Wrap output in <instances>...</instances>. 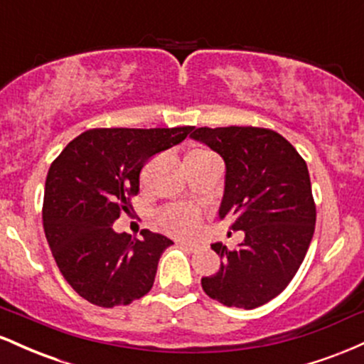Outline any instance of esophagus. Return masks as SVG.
<instances>
[{
  "instance_id": "esophagus-1",
  "label": "esophagus",
  "mask_w": 364,
  "mask_h": 364,
  "mask_svg": "<svg viewBox=\"0 0 364 364\" xmlns=\"http://www.w3.org/2000/svg\"><path fill=\"white\" fill-rule=\"evenodd\" d=\"M178 245H179V246H183V248L190 250V252H196V250L200 248V245H198V243H190V241H183V240H179V241H178Z\"/></svg>"
}]
</instances>
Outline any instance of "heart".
I'll list each match as a JSON object with an SVG mask.
<instances>
[{
    "instance_id": "heart-1",
    "label": "heart",
    "mask_w": 364,
    "mask_h": 364,
    "mask_svg": "<svg viewBox=\"0 0 364 364\" xmlns=\"http://www.w3.org/2000/svg\"><path fill=\"white\" fill-rule=\"evenodd\" d=\"M159 224L174 236L195 235L202 224V214L195 205H171L159 214Z\"/></svg>"
}]
</instances>
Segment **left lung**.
<instances>
[{"label":"left lung","instance_id":"1","mask_svg":"<svg viewBox=\"0 0 364 364\" xmlns=\"http://www.w3.org/2000/svg\"><path fill=\"white\" fill-rule=\"evenodd\" d=\"M191 139L224 159L219 219L245 232L236 250L212 245L220 269L203 277L202 287L225 306L253 310L286 289L311 243L316 207L306 162L274 129L203 127Z\"/></svg>","mask_w":364,"mask_h":364}]
</instances>
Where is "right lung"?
Instances as JSON below:
<instances>
[{
    "label": "right lung",
    "instance_id": "right-lung-1",
    "mask_svg": "<svg viewBox=\"0 0 364 364\" xmlns=\"http://www.w3.org/2000/svg\"><path fill=\"white\" fill-rule=\"evenodd\" d=\"M193 127L95 128L70 141L46 178L43 224L58 269L92 304H129L152 289L169 237L141 229L132 237L112 229L139 193L140 171L178 145Z\"/></svg>",
    "mask_w": 364,
    "mask_h": 364
}]
</instances>
